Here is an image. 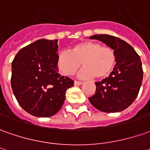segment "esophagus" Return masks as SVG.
<instances>
[{"instance_id": "esophagus-1", "label": "esophagus", "mask_w": 150, "mask_h": 150, "mask_svg": "<svg viewBox=\"0 0 150 150\" xmlns=\"http://www.w3.org/2000/svg\"><path fill=\"white\" fill-rule=\"evenodd\" d=\"M74 84H75V85H81V84H83V82H79V81H75Z\"/></svg>"}]
</instances>
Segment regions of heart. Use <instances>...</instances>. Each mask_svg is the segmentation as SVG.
I'll use <instances>...</instances> for the list:
<instances>
[{"label": "heart", "instance_id": "b5f03b06", "mask_svg": "<svg viewBox=\"0 0 150 150\" xmlns=\"http://www.w3.org/2000/svg\"><path fill=\"white\" fill-rule=\"evenodd\" d=\"M115 60V51L111 48L87 40L75 45L71 51L58 53L57 66L63 75H73L82 62L84 67L79 74V78H103L111 72Z\"/></svg>", "mask_w": 150, "mask_h": 150}]
</instances>
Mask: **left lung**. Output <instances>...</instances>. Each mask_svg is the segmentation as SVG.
Returning a JSON list of instances; mask_svg holds the SVG:
<instances>
[{"instance_id":"1","label":"left lung","mask_w":150,"mask_h":150,"mask_svg":"<svg viewBox=\"0 0 150 150\" xmlns=\"http://www.w3.org/2000/svg\"><path fill=\"white\" fill-rule=\"evenodd\" d=\"M115 51L116 64L108 78L96 82V92L88 98L94 107L105 113L121 112L137 98L143 79L141 57L126 41L102 34L90 36Z\"/></svg>"}]
</instances>
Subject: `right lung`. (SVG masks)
<instances>
[{
    "label": "right lung",
    "instance_id": "1",
    "mask_svg": "<svg viewBox=\"0 0 150 150\" xmlns=\"http://www.w3.org/2000/svg\"><path fill=\"white\" fill-rule=\"evenodd\" d=\"M57 40L40 39L23 48L12 62L11 87L24 110L50 117L60 110L74 81L58 73Z\"/></svg>",
    "mask_w": 150,
    "mask_h": 150
}]
</instances>
